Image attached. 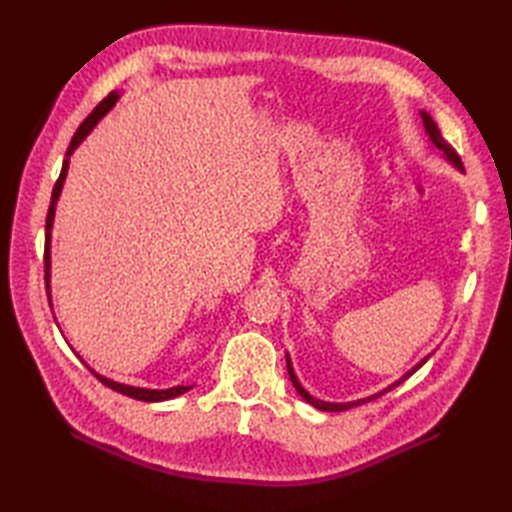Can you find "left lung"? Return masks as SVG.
I'll return each mask as SVG.
<instances>
[{
    "mask_svg": "<svg viewBox=\"0 0 512 512\" xmlns=\"http://www.w3.org/2000/svg\"><path fill=\"white\" fill-rule=\"evenodd\" d=\"M422 114V123H424V129H427V134H429V140L433 143V147L436 149H440L444 156H447V160H451L455 167H458L460 171H464L462 169V160H460V156L455 154L453 151V147L451 145H447L444 143V138H442V134H440V129H438V125L433 123V118L427 114V112H420ZM431 356V354H429ZM429 356H424L422 361L416 365V367H411L409 372L402 376L400 380H396V383H391L387 389H383V391H378V394H374V396H367V398H361V400H354V402H323V400H319V398H314V396H310L306 389L301 387V383L297 380V374H295V369H292V363H290V356H286V363H288V374H290V380H292V385H295V389L299 391V396L306 400V402H310L312 407H317V409H321V411H345V409H352L354 405H363V402H367V400H374V398H378V396H383V394H387V391H391L394 387H398L402 380H407L411 374H416L418 369L429 361Z\"/></svg>",
    "mask_w": 512,
    "mask_h": 512,
    "instance_id": "8db88e82",
    "label": "left lung"
}]
</instances>
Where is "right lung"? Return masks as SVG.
I'll return each mask as SVG.
<instances>
[{
  "instance_id": "add662e5",
  "label": "right lung",
  "mask_w": 512,
  "mask_h": 512,
  "mask_svg": "<svg viewBox=\"0 0 512 512\" xmlns=\"http://www.w3.org/2000/svg\"><path fill=\"white\" fill-rule=\"evenodd\" d=\"M116 101H118V92H110V94H107L105 99L94 107L92 114H90L88 118H85V121L79 125V129H76V134H74L72 140H70V147H68V151H65V158H63V167H61V173H59V180H57V184H54V189H52L50 209H48V215H46V253H43V266H46V288H48V301H50V303H52V299H50V237H52V222H54V209H57V200H59V195H61L65 176H68L70 156H72V151L83 143V138L88 136V134L92 132V129L96 127V123H99L101 118L112 110V107L116 105ZM90 372H92L96 378H99L105 387H110V389L118 391V394L129 396V398H134V400H143V402L171 400V398H176V396H182L184 391H189V389L193 387V385H189V387L178 385V387H169V389H145V387H132V385L116 383V380H110V378H105V376H101V374H96L94 369H90Z\"/></svg>"
}]
</instances>
